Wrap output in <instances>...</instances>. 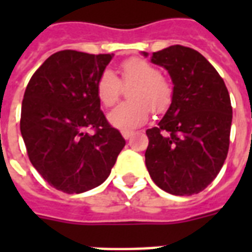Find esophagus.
I'll list each match as a JSON object with an SVG mask.
<instances>
[{
  "label": "esophagus",
  "instance_id": "1",
  "mask_svg": "<svg viewBox=\"0 0 252 252\" xmlns=\"http://www.w3.org/2000/svg\"><path fill=\"white\" fill-rule=\"evenodd\" d=\"M122 134H123V137L126 138V140H128V138H129L130 136L133 134V132H130V130H123Z\"/></svg>",
  "mask_w": 252,
  "mask_h": 252
}]
</instances>
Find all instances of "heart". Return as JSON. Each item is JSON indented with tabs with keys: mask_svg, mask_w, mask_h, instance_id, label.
Returning <instances> with one entry per match:
<instances>
[{
	"mask_svg": "<svg viewBox=\"0 0 252 252\" xmlns=\"http://www.w3.org/2000/svg\"><path fill=\"white\" fill-rule=\"evenodd\" d=\"M130 87L128 98L132 102L116 107L110 115V123L122 130L141 126L154 112H163L172 99V86L161 76L159 69L148 61L132 57L120 65V80L111 70L100 73L96 81V95L104 107H112L123 94V86Z\"/></svg>",
	"mask_w": 252,
	"mask_h": 252,
	"instance_id": "b5f03b06",
	"label": "heart"
}]
</instances>
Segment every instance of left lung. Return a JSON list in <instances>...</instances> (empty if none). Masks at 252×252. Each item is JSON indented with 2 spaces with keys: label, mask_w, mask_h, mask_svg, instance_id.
<instances>
[{
  "label": "left lung",
  "mask_w": 252,
  "mask_h": 252,
  "mask_svg": "<svg viewBox=\"0 0 252 252\" xmlns=\"http://www.w3.org/2000/svg\"><path fill=\"white\" fill-rule=\"evenodd\" d=\"M152 63L167 69L174 91L165 116L146 130V167L163 191L195 195L213 182L226 159L233 119L229 91L195 49L171 45L154 52Z\"/></svg>",
  "instance_id": "1"
}]
</instances>
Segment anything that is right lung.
I'll use <instances>...</instances> for the list:
<instances>
[{
    "instance_id": "add662e5",
    "label": "right lung",
    "mask_w": 252,
    "mask_h": 252,
    "mask_svg": "<svg viewBox=\"0 0 252 252\" xmlns=\"http://www.w3.org/2000/svg\"><path fill=\"white\" fill-rule=\"evenodd\" d=\"M111 59L110 53L60 51L26 87L22 137L33 167L59 191L81 193L100 186L126 145L96 95L98 77Z\"/></svg>"
}]
</instances>
